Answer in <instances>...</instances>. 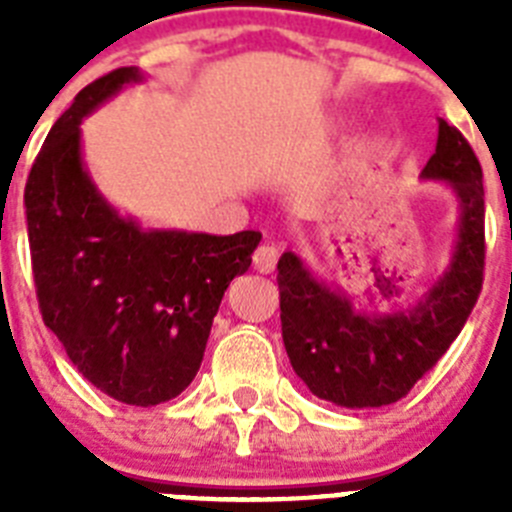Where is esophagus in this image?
I'll return each mask as SVG.
<instances>
[{"label":"esophagus","mask_w":512,"mask_h":512,"mask_svg":"<svg viewBox=\"0 0 512 512\" xmlns=\"http://www.w3.org/2000/svg\"><path fill=\"white\" fill-rule=\"evenodd\" d=\"M277 261H279L277 246H269V243H264V246H259L256 251H253V269L261 271V274H271V271H274V266H277Z\"/></svg>","instance_id":"obj_1"}]
</instances>
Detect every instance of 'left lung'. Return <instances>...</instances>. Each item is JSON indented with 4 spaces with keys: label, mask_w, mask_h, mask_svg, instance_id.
Instances as JSON below:
<instances>
[{
    "label": "left lung",
    "mask_w": 512,
    "mask_h": 512,
    "mask_svg": "<svg viewBox=\"0 0 512 512\" xmlns=\"http://www.w3.org/2000/svg\"><path fill=\"white\" fill-rule=\"evenodd\" d=\"M420 176L451 184L459 202V238L449 269L413 310L366 315L341 289L312 277L297 253L279 259L284 348L297 377L320 400L359 410L402 400L449 351L477 305L485 282L482 166L467 138L446 120H438L436 153Z\"/></svg>",
    "instance_id": "1"
}]
</instances>
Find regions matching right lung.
I'll return each mask as SVG.
<instances>
[{
	"label": "right lung",
	"mask_w": 512,
	"mask_h": 512,
	"mask_svg": "<svg viewBox=\"0 0 512 512\" xmlns=\"http://www.w3.org/2000/svg\"><path fill=\"white\" fill-rule=\"evenodd\" d=\"M115 69L76 94L25 184L33 277L43 323L71 364L112 400L151 408L182 395L205 356L212 318L261 241L143 230L104 202L81 161V120L130 81Z\"/></svg>",
	"instance_id": "right-lung-1"
}]
</instances>
